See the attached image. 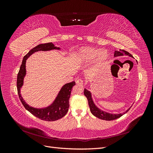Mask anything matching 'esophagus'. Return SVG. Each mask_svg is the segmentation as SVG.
I'll return each mask as SVG.
<instances>
[{
	"label": "esophagus",
	"mask_w": 153,
	"mask_h": 153,
	"mask_svg": "<svg viewBox=\"0 0 153 153\" xmlns=\"http://www.w3.org/2000/svg\"><path fill=\"white\" fill-rule=\"evenodd\" d=\"M76 84L78 85H82L83 84V80L81 79V78H78L76 80Z\"/></svg>",
	"instance_id": "1"
}]
</instances>
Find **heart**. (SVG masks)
<instances>
[{
  "label": "heart",
  "instance_id": "heart-1",
  "mask_svg": "<svg viewBox=\"0 0 153 153\" xmlns=\"http://www.w3.org/2000/svg\"><path fill=\"white\" fill-rule=\"evenodd\" d=\"M78 57L81 62H90L96 59L98 62L105 61L108 57V54L105 50L100 51L98 49L90 47L82 48L78 52Z\"/></svg>",
  "mask_w": 153,
  "mask_h": 153
}]
</instances>
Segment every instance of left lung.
<instances>
[{
	"instance_id": "obj_1",
	"label": "left lung",
	"mask_w": 153,
	"mask_h": 153,
	"mask_svg": "<svg viewBox=\"0 0 153 153\" xmlns=\"http://www.w3.org/2000/svg\"><path fill=\"white\" fill-rule=\"evenodd\" d=\"M124 54L128 55L129 56H130V57H133V55L131 54L128 53V52H126V51H125L124 50H120L119 51L115 50V53H114V57L121 56V55H123ZM84 93L88 100V103H89V106L90 107V110H91V113L93 114L94 116H96V117H98L100 119L105 120V121H112V120H115V119L121 117L123 115H124L125 113H126L129 110V109H128L126 112H124L123 114H111L105 112H103V111L100 110L99 108H97L95 106V105L93 103V101H92L91 92L89 91H87V89H84Z\"/></svg>"
}]
</instances>
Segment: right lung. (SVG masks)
<instances>
[{
    "label": "right lung",
    "instance_id": "right-lung-1",
    "mask_svg": "<svg viewBox=\"0 0 153 153\" xmlns=\"http://www.w3.org/2000/svg\"><path fill=\"white\" fill-rule=\"evenodd\" d=\"M53 49H59V48L55 47L52 43H47L40 44L31 49L23 59L22 63L17 76V91L18 96H19L22 105H24L26 110H28L30 113L34 115V116L46 121H57V120L63 117L67 114L69 106V98H70L71 91L72 87L75 85V82L73 81L64 85L62 87L61 90L60 91L57 98L55 100L53 103L48 106V107L43 109H37L31 107V106H29L27 105L20 94V88L23 85L24 78L26 73L25 62L27 58L30 55L36 52H38V51H47Z\"/></svg>",
    "mask_w": 153,
    "mask_h": 153
}]
</instances>
